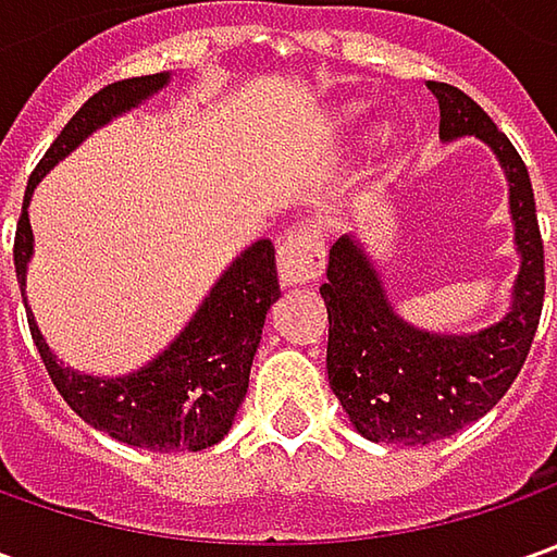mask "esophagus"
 <instances>
[{
    "instance_id": "esophagus-1",
    "label": "esophagus",
    "mask_w": 557,
    "mask_h": 557,
    "mask_svg": "<svg viewBox=\"0 0 557 557\" xmlns=\"http://www.w3.org/2000/svg\"><path fill=\"white\" fill-rule=\"evenodd\" d=\"M278 282L285 288L310 285L325 269V247L312 228H294L278 245Z\"/></svg>"
}]
</instances>
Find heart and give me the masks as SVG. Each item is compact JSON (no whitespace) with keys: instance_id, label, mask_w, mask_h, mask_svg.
I'll list each match as a JSON object with an SVG mask.
<instances>
[{"instance_id":"b5f03b06","label":"heart","mask_w":557,"mask_h":557,"mask_svg":"<svg viewBox=\"0 0 557 557\" xmlns=\"http://www.w3.org/2000/svg\"><path fill=\"white\" fill-rule=\"evenodd\" d=\"M374 139H387V129H377V136Z\"/></svg>"}]
</instances>
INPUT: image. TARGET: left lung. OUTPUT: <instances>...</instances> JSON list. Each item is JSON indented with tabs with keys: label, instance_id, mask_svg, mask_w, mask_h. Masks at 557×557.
I'll use <instances>...</instances> for the list:
<instances>
[{
	"label": "left lung",
	"instance_id": "8db88e82",
	"mask_svg": "<svg viewBox=\"0 0 557 557\" xmlns=\"http://www.w3.org/2000/svg\"><path fill=\"white\" fill-rule=\"evenodd\" d=\"M428 89L440 101V139L474 136L503 166L521 267L499 322L471 334L428 332L394 310L356 235L334 242L319 288L329 307V384L362 437L403 446L453 437L503 399L530 354L546 294L536 201L521 154L474 98L449 83Z\"/></svg>",
	"mask_w": 557,
	"mask_h": 557
}]
</instances>
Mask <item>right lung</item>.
<instances>
[{
  "label": "right lung",
  "mask_w": 557,
  "mask_h": 557,
  "mask_svg": "<svg viewBox=\"0 0 557 557\" xmlns=\"http://www.w3.org/2000/svg\"><path fill=\"white\" fill-rule=\"evenodd\" d=\"M166 86H170V71L120 79L96 92L67 120L61 136L46 151V158L36 163L24 191V210L14 235V272L24 294L33 344L52 374L58 394L64 396V403L76 416L120 443L139 449L198 453L228 434L238 416V406L245 403L250 366L260 347L267 312L282 294L272 242L260 238L245 247L223 269L213 288L207 290L201 307L185 322L183 332L173 337V344L163 347L141 369L117 377L76 372L71 366L58 362L27 304V267L33 257L27 207H30L33 188L42 183V176L54 163L64 161L96 129L139 108L141 101L158 96Z\"/></svg>",
  "instance_id": "right-lung-1"
}]
</instances>
